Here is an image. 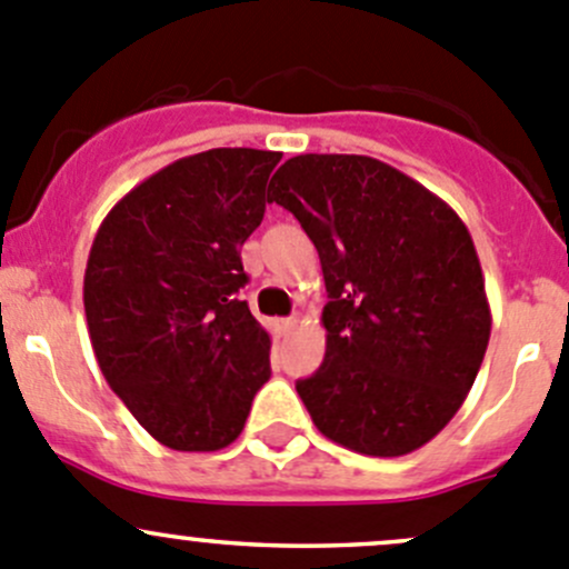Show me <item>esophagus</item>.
Listing matches in <instances>:
<instances>
[{
	"mask_svg": "<svg viewBox=\"0 0 569 569\" xmlns=\"http://www.w3.org/2000/svg\"><path fill=\"white\" fill-rule=\"evenodd\" d=\"M273 323H277L279 331H290V329H296L298 318H296V315H290V318H277Z\"/></svg>",
	"mask_w": 569,
	"mask_h": 569,
	"instance_id": "obj_1",
	"label": "esophagus"
}]
</instances>
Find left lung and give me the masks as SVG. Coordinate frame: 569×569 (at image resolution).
Returning a JSON list of instances; mask_svg holds the SVG:
<instances>
[{
    "instance_id": "8db88e82",
    "label": "left lung",
    "mask_w": 569,
    "mask_h": 569,
    "mask_svg": "<svg viewBox=\"0 0 569 569\" xmlns=\"http://www.w3.org/2000/svg\"><path fill=\"white\" fill-rule=\"evenodd\" d=\"M268 201L298 218L323 268L326 357L296 385L323 437L365 457L435 440L473 387L492 329L462 218L362 154H298Z\"/></svg>"
}]
</instances>
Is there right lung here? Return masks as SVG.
Listing matches in <instances>:
<instances>
[{
	"instance_id": "obj_1",
	"label": "right lung",
	"mask_w": 569,
	"mask_h": 569,
	"mask_svg": "<svg viewBox=\"0 0 569 569\" xmlns=\"http://www.w3.org/2000/svg\"><path fill=\"white\" fill-rule=\"evenodd\" d=\"M279 151L210 149L129 190L86 268L88 335L107 385L173 451H221L271 379V335L240 287Z\"/></svg>"
}]
</instances>
